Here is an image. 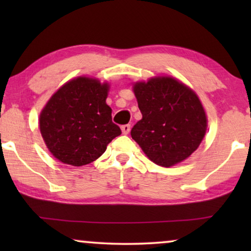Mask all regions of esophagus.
<instances>
[{
  "mask_svg": "<svg viewBox=\"0 0 251 251\" xmlns=\"http://www.w3.org/2000/svg\"><path fill=\"white\" fill-rule=\"evenodd\" d=\"M121 130H122V132L125 133V135H128V133L130 132V125L122 126H121Z\"/></svg>",
  "mask_w": 251,
  "mask_h": 251,
  "instance_id": "esophagus-1",
  "label": "esophagus"
}]
</instances>
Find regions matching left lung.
I'll use <instances>...</instances> for the list:
<instances>
[{"label":"left lung","instance_id":"left-lung-1","mask_svg":"<svg viewBox=\"0 0 251 251\" xmlns=\"http://www.w3.org/2000/svg\"><path fill=\"white\" fill-rule=\"evenodd\" d=\"M143 119L131 137L151 161L171 167L198 149L207 130V116L198 96L173 77H155L133 87Z\"/></svg>","mask_w":251,"mask_h":251}]
</instances>
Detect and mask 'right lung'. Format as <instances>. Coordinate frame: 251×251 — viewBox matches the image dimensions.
<instances>
[{
  "label": "right lung",
  "instance_id": "right-lung-1",
  "mask_svg": "<svg viewBox=\"0 0 251 251\" xmlns=\"http://www.w3.org/2000/svg\"><path fill=\"white\" fill-rule=\"evenodd\" d=\"M107 91V83L77 77L48 101L40 115V130L56 159L74 167L91 163L121 135L106 104Z\"/></svg>",
  "mask_w": 251,
  "mask_h": 251
}]
</instances>
